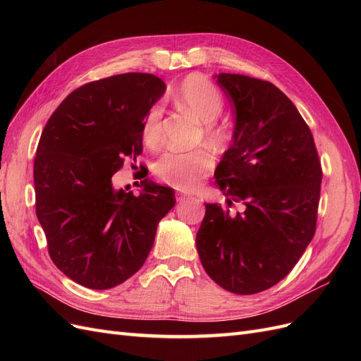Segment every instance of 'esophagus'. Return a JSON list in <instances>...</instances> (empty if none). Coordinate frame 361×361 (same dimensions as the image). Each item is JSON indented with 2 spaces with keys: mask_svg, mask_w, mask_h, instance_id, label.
I'll list each match as a JSON object with an SVG mask.
<instances>
[{
  "mask_svg": "<svg viewBox=\"0 0 361 361\" xmlns=\"http://www.w3.org/2000/svg\"><path fill=\"white\" fill-rule=\"evenodd\" d=\"M191 197V195L190 194H185V192H176V200L178 202H185V200H188Z\"/></svg>",
  "mask_w": 361,
  "mask_h": 361,
  "instance_id": "1",
  "label": "esophagus"
}]
</instances>
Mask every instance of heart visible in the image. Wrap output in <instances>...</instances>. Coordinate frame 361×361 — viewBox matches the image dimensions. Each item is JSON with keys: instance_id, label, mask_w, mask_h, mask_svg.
Wrapping results in <instances>:
<instances>
[{"instance_id": "b5f03b06", "label": "heart", "mask_w": 361, "mask_h": 361, "mask_svg": "<svg viewBox=\"0 0 361 361\" xmlns=\"http://www.w3.org/2000/svg\"><path fill=\"white\" fill-rule=\"evenodd\" d=\"M176 99L185 108L197 116L204 123L203 134L209 143L224 146L228 141V130L223 125L212 123L223 113L224 96L218 87L203 75L194 73L185 78L176 90ZM162 110L154 105L145 116L141 125V138L149 147H158L162 140ZM214 159L209 152L195 149L190 152H166L155 164V176L171 188L190 191L197 188L200 182L209 176Z\"/></svg>"}]
</instances>
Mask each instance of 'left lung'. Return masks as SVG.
<instances>
[{"label": "left lung", "instance_id": "8db88e82", "mask_svg": "<svg viewBox=\"0 0 361 361\" xmlns=\"http://www.w3.org/2000/svg\"><path fill=\"white\" fill-rule=\"evenodd\" d=\"M216 81L235 104L236 129L214 176L245 207L231 215L206 203L195 244L218 286L251 295L285 279L310 244L322 167L310 128L274 84L236 73Z\"/></svg>", "mask_w": 361, "mask_h": 361}]
</instances>
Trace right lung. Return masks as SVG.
I'll return each instance as SVG.
<instances>
[{
    "instance_id": "add662e5",
    "label": "right lung",
    "mask_w": 361,
    "mask_h": 361,
    "mask_svg": "<svg viewBox=\"0 0 361 361\" xmlns=\"http://www.w3.org/2000/svg\"><path fill=\"white\" fill-rule=\"evenodd\" d=\"M164 90L158 76L138 72L87 82L43 129L35 158L36 215L52 262L81 286L111 289L134 276L159 220L176 203L171 188L149 179L141 180L140 195L116 191L111 182L125 161L143 152L141 125Z\"/></svg>"
}]
</instances>
